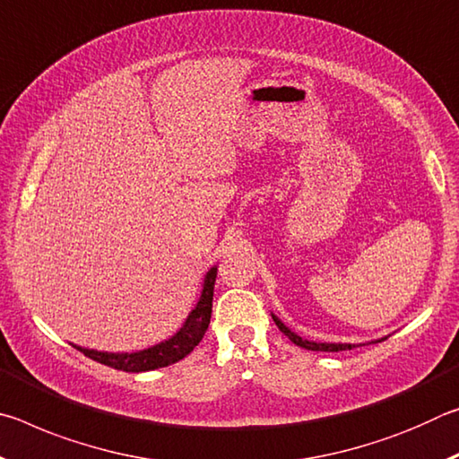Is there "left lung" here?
I'll return each mask as SVG.
<instances>
[{"mask_svg":"<svg viewBox=\"0 0 459 459\" xmlns=\"http://www.w3.org/2000/svg\"><path fill=\"white\" fill-rule=\"evenodd\" d=\"M273 316V322L277 324V328L281 330L287 338H290L293 344H298V346H301V348H306V351H317V352H338V351H352L354 346H364V344H342V342H314V340H307V338H301V336H298V333H295L293 330H290L287 328V325L279 320V317L275 316V314H271ZM383 340H386V336L385 338H378V340H375L372 342V344H377V342H383ZM370 344V342H368Z\"/></svg>","mask_w":459,"mask_h":459,"instance_id":"1","label":"left lung"}]
</instances>
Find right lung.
<instances>
[{
  "instance_id": "obj_1",
  "label": "right lung",
  "mask_w": 459,
  "mask_h": 459,
  "mask_svg": "<svg viewBox=\"0 0 459 459\" xmlns=\"http://www.w3.org/2000/svg\"><path fill=\"white\" fill-rule=\"evenodd\" d=\"M214 281H216V265L206 271L204 281H202L200 298L192 312L188 314V317H186L182 328L178 330L172 338L160 342V344H153L137 352H103V351H92V348H84L76 344L73 346L76 351H81L84 356H89V359L105 364V367L126 370V372H145V370L169 367V364H174L178 360H182L184 356H188L194 348L198 346V342L204 338L208 324H211V314H212Z\"/></svg>"
}]
</instances>
